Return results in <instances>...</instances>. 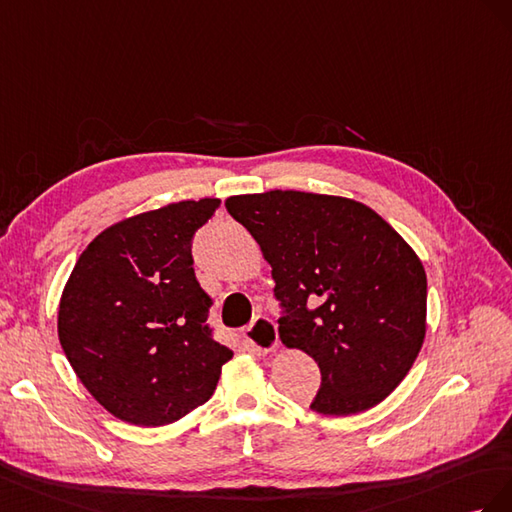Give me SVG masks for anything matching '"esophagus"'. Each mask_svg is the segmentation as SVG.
<instances>
[{
	"mask_svg": "<svg viewBox=\"0 0 512 512\" xmlns=\"http://www.w3.org/2000/svg\"><path fill=\"white\" fill-rule=\"evenodd\" d=\"M244 337L255 349H259V352L264 354L272 352V349H276V345H279V332H276V326L264 315H257L253 319V324L246 328Z\"/></svg>",
	"mask_w": 512,
	"mask_h": 512,
	"instance_id": "1",
	"label": "esophagus"
}]
</instances>
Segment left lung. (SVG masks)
Returning a JSON list of instances; mask_svg holds the SVG:
<instances>
[{
    "mask_svg": "<svg viewBox=\"0 0 512 512\" xmlns=\"http://www.w3.org/2000/svg\"><path fill=\"white\" fill-rule=\"evenodd\" d=\"M225 208L272 266L283 345L321 371L311 410L349 416L382 403L427 332V274L414 248L347 197L268 191L229 197Z\"/></svg>",
    "mask_w": 512,
    "mask_h": 512,
    "instance_id": "left-lung-1",
    "label": "left lung"
}]
</instances>
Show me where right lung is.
I'll return each instance as SVG.
<instances>
[{
	"mask_svg": "<svg viewBox=\"0 0 512 512\" xmlns=\"http://www.w3.org/2000/svg\"><path fill=\"white\" fill-rule=\"evenodd\" d=\"M218 199L178 201L107 227L72 268L57 334L109 414L160 427L206 403L233 352L212 339L191 242Z\"/></svg>",
	"mask_w": 512,
	"mask_h": 512,
	"instance_id": "add662e5",
	"label": "right lung"
}]
</instances>
